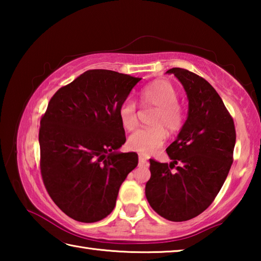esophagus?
<instances>
[{"label":"esophagus","mask_w":261,"mask_h":261,"mask_svg":"<svg viewBox=\"0 0 261 261\" xmlns=\"http://www.w3.org/2000/svg\"><path fill=\"white\" fill-rule=\"evenodd\" d=\"M139 165H141V166H147L148 165L147 159L145 158L144 155H139Z\"/></svg>","instance_id":"esophagus-1"}]
</instances>
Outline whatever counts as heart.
<instances>
[{"label":"heart","mask_w":261,"mask_h":261,"mask_svg":"<svg viewBox=\"0 0 261 261\" xmlns=\"http://www.w3.org/2000/svg\"><path fill=\"white\" fill-rule=\"evenodd\" d=\"M144 107L154 108L148 123L151 126L134 132L127 139V147L140 154H152L160 148L167 139V131L176 134L185 122V110L178 101V92L173 84L156 81L140 91ZM118 118L125 130H134L138 123L135 102L126 99L118 109Z\"/></svg>","instance_id":"b5f03b06"}]
</instances>
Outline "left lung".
<instances>
[{"mask_svg":"<svg viewBox=\"0 0 261 261\" xmlns=\"http://www.w3.org/2000/svg\"><path fill=\"white\" fill-rule=\"evenodd\" d=\"M189 99L182 130L166 151L170 165L149 159L151 178L145 193L152 208L182 222L202 213L218 196L233 160L235 124L211 84L187 69L173 68Z\"/></svg>","mask_w":261,"mask_h":261,"instance_id":"1","label":"left lung"}]
</instances>
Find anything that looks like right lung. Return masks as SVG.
<instances>
[{"label":"right lung","instance_id":"add662e5","mask_svg":"<svg viewBox=\"0 0 261 261\" xmlns=\"http://www.w3.org/2000/svg\"><path fill=\"white\" fill-rule=\"evenodd\" d=\"M140 78L88 70L51 96L39 129L40 171L53 201L79 222L112 213L120 187L138 165L125 143L120 106Z\"/></svg>","mask_w":261,"mask_h":261}]
</instances>
